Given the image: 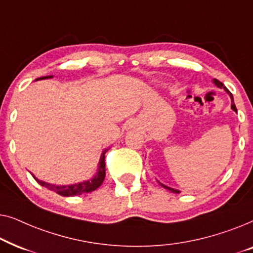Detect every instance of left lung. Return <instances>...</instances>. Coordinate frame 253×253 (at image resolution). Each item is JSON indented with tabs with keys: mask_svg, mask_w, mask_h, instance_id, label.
<instances>
[{
	"mask_svg": "<svg viewBox=\"0 0 253 253\" xmlns=\"http://www.w3.org/2000/svg\"><path fill=\"white\" fill-rule=\"evenodd\" d=\"M214 84H215L216 86H217V87H220V88H224V89H226V92L228 93V94H229L230 95V98H231V109H233V110H235V112H236L237 113V109H236V106H235V103H234V98H233V94H231V93L229 92V91H228V89H227V87H226V86H224L223 84H222V83H221L220 81H217V79H214ZM162 186H164V188H166V189H168L169 190V191H170V192H174V193H179V191H178V190H176V189H172V188H169V186H166V185H164V184H161Z\"/></svg>",
	"mask_w": 253,
	"mask_h": 253,
	"instance_id": "left-lung-1",
	"label": "left lung"
}]
</instances>
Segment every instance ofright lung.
<instances>
[{
	"mask_svg": "<svg viewBox=\"0 0 253 253\" xmlns=\"http://www.w3.org/2000/svg\"><path fill=\"white\" fill-rule=\"evenodd\" d=\"M46 78H51V76H46V77H41L39 79H46ZM106 151L103 152L101 155V159H100L98 172H96L94 178L89 179V181L78 183V184H74V185H54V184H49V183L39 181V179H37L34 176L33 177L38 183H39L40 185H42V186H44V188H47L49 190H53V191L57 192L58 195H61L63 197L79 196L84 192H92V191H94V190L98 189L99 186L102 184L103 179H105V176H106V164H105Z\"/></svg>",
	"mask_w": 253,
	"mask_h": 253,
	"instance_id": "1",
	"label": "right lung"
}]
</instances>
